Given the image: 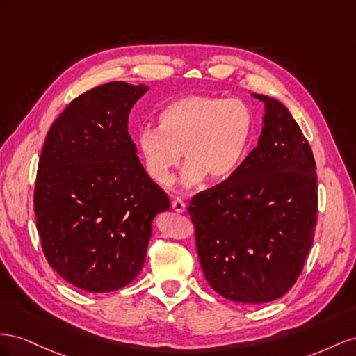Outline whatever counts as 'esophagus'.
Returning <instances> with one entry per match:
<instances>
[{
    "mask_svg": "<svg viewBox=\"0 0 356 356\" xmlns=\"http://www.w3.org/2000/svg\"><path fill=\"white\" fill-rule=\"evenodd\" d=\"M171 207H172V210L177 211V213H185V211H186L185 201L180 200V198H176L175 201H172V202H171Z\"/></svg>",
    "mask_w": 356,
    "mask_h": 356,
    "instance_id": "34e87169",
    "label": "esophagus"
}]
</instances>
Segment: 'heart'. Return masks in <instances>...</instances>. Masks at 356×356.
I'll use <instances>...</instances> for the list:
<instances>
[{"label":"heart","instance_id":"heart-1","mask_svg":"<svg viewBox=\"0 0 356 356\" xmlns=\"http://www.w3.org/2000/svg\"><path fill=\"white\" fill-rule=\"evenodd\" d=\"M252 136V110L241 99L191 95L162 108L158 128L141 129L137 146L147 176L161 186L172 185L184 152L181 181L197 186L206 177L220 184L234 176Z\"/></svg>","mask_w":356,"mask_h":356}]
</instances>
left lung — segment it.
Returning a JSON list of instances; mask_svg holds the SVG:
<instances>
[{
  "mask_svg": "<svg viewBox=\"0 0 356 356\" xmlns=\"http://www.w3.org/2000/svg\"><path fill=\"white\" fill-rule=\"evenodd\" d=\"M266 104L258 146L228 180L192 197L188 213L209 285L232 301L277 300L296 285L318 220L316 162L280 101Z\"/></svg>",
  "mask_w": 356,
  "mask_h": 356,
  "instance_id": "8db88e82",
  "label": "left lung"
}]
</instances>
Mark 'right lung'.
<instances>
[{
  "instance_id": "add662e5",
  "label": "right lung",
  "mask_w": 356,
  "mask_h": 356,
  "mask_svg": "<svg viewBox=\"0 0 356 356\" xmlns=\"http://www.w3.org/2000/svg\"><path fill=\"white\" fill-rule=\"evenodd\" d=\"M145 85L108 82L86 90L50 127L34 188L37 231L60 277L88 292H111L143 267L152 220L170 209L128 133Z\"/></svg>"
}]
</instances>
